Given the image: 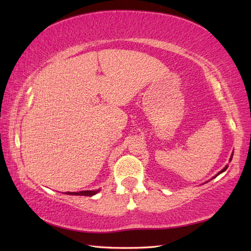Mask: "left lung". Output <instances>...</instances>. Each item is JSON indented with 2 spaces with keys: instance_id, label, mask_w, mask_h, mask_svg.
I'll return each instance as SVG.
<instances>
[{
  "instance_id": "left-lung-1",
  "label": "left lung",
  "mask_w": 251,
  "mask_h": 251,
  "mask_svg": "<svg viewBox=\"0 0 251 251\" xmlns=\"http://www.w3.org/2000/svg\"><path fill=\"white\" fill-rule=\"evenodd\" d=\"M232 157H233V154H232V155H231V158H230V162H231V161H232ZM227 167H228V165H226V167H225V168H223V169H222V170H221V172H219V173H218V174H217V175H216V177H217V176H219V175H220V174H222V173H223V172H226V169H227ZM214 178H215V177H214Z\"/></svg>"
}]
</instances>
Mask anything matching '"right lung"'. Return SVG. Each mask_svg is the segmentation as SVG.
I'll return each instance as SVG.
<instances>
[{
  "mask_svg": "<svg viewBox=\"0 0 251 251\" xmlns=\"http://www.w3.org/2000/svg\"><path fill=\"white\" fill-rule=\"evenodd\" d=\"M100 190H95V191H81V192H66L65 194L68 195H81V196H93L97 194Z\"/></svg>",
  "mask_w": 251,
  "mask_h": 251,
  "instance_id": "right-lung-1",
  "label": "right lung"
}]
</instances>
